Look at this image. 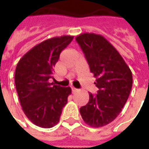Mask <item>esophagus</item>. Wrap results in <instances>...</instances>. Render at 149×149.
I'll use <instances>...</instances> for the list:
<instances>
[{
    "label": "esophagus",
    "mask_w": 149,
    "mask_h": 149,
    "mask_svg": "<svg viewBox=\"0 0 149 149\" xmlns=\"http://www.w3.org/2000/svg\"><path fill=\"white\" fill-rule=\"evenodd\" d=\"M71 88H72V93H75L78 92V89H77V88H76L72 87Z\"/></svg>",
    "instance_id": "obj_1"
}]
</instances>
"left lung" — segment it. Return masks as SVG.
I'll return each instance as SVG.
<instances>
[{
  "instance_id": "8db88e82",
  "label": "left lung",
  "mask_w": 149,
  "mask_h": 149,
  "mask_svg": "<svg viewBox=\"0 0 149 149\" xmlns=\"http://www.w3.org/2000/svg\"><path fill=\"white\" fill-rule=\"evenodd\" d=\"M76 40L99 89L97 95L89 93V100L80 112L87 125L102 127L115 120L125 106L132 86V72L117 50L102 36L83 33Z\"/></svg>"
}]
</instances>
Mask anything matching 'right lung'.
Segmentation results:
<instances>
[{
  "label": "right lung",
  "mask_w": 149,
  "mask_h": 149,
  "mask_svg": "<svg viewBox=\"0 0 149 149\" xmlns=\"http://www.w3.org/2000/svg\"><path fill=\"white\" fill-rule=\"evenodd\" d=\"M72 36L53 37L40 43L24 54L15 71V84L22 110L34 125L45 128L59 122L67 104L70 87L49 83L61 51L71 43Z\"/></svg>",
  "instance_id": "1"
}]
</instances>
